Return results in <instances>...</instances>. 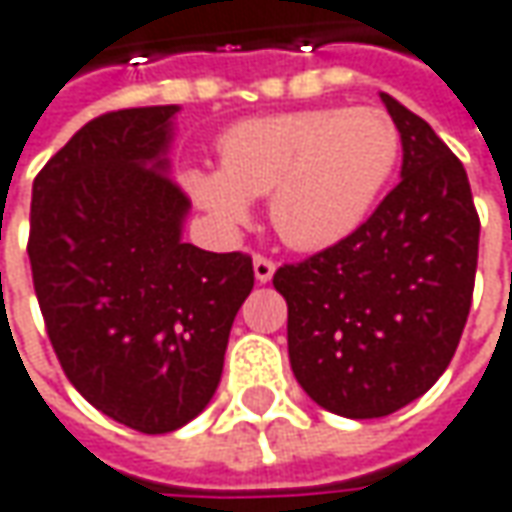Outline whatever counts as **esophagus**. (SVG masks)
Returning <instances> with one entry per match:
<instances>
[{"mask_svg":"<svg viewBox=\"0 0 512 512\" xmlns=\"http://www.w3.org/2000/svg\"><path fill=\"white\" fill-rule=\"evenodd\" d=\"M255 277H257V283H269L272 280V274L274 269H277V263H274L272 257H266V255H255Z\"/></svg>","mask_w":512,"mask_h":512,"instance_id":"obj_1","label":"esophagus"}]
</instances>
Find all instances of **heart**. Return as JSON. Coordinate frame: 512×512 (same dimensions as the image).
Returning a JSON list of instances; mask_svg holds the SVG:
<instances>
[{
  "instance_id": "b5f03b06",
  "label": "heart",
  "mask_w": 512,
  "mask_h": 512,
  "mask_svg": "<svg viewBox=\"0 0 512 512\" xmlns=\"http://www.w3.org/2000/svg\"><path fill=\"white\" fill-rule=\"evenodd\" d=\"M402 135L379 107H311L260 115L218 141L221 172H189L192 198L215 221H249L269 195L274 232L294 249H326L357 232L394 178Z\"/></svg>"
}]
</instances>
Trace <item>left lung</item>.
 I'll list each match as a JSON object with an SVG mask.
<instances>
[{"instance_id": "1", "label": "left lung", "mask_w": 512, "mask_h": 512, "mask_svg": "<svg viewBox=\"0 0 512 512\" xmlns=\"http://www.w3.org/2000/svg\"><path fill=\"white\" fill-rule=\"evenodd\" d=\"M402 181L357 232L274 272L289 360L331 414L377 419L422 397L462 340L479 260V212L462 161L397 98Z\"/></svg>"}]
</instances>
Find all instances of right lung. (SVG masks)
<instances>
[{
	"label": "right lung",
	"instance_id": "obj_1",
	"mask_svg": "<svg viewBox=\"0 0 512 512\" xmlns=\"http://www.w3.org/2000/svg\"><path fill=\"white\" fill-rule=\"evenodd\" d=\"M175 104L87 121L33 181L27 255L64 377L101 414L169 433L215 394L252 257L181 240L167 175Z\"/></svg>",
	"mask_w": 512,
	"mask_h": 512
}]
</instances>
